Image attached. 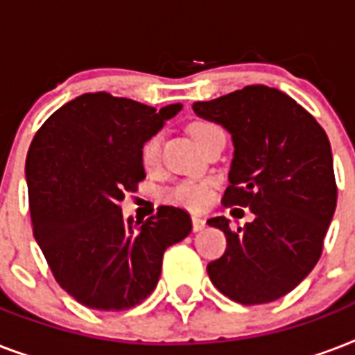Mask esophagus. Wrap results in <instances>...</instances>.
Wrapping results in <instances>:
<instances>
[{
	"label": "esophagus",
	"instance_id": "obj_1",
	"mask_svg": "<svg viewBox=\"0 0 355 355\" xmlns=\"http://www.w3.org/2000/svg\"><path fill=\"white\" fill-rule=\"evenodd\" d=\"M191 225H193V232H200L206 227V219H202L199 216H193L191 217Z\"/></svg>",
	"mask_w": 355,
	"mask_h": 355
}]
</instances>
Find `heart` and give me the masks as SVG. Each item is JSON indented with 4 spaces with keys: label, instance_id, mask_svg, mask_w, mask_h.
<instances>
[{
    "label": "heart",
    "instance_id": "heart-1",
    "mask_svg": "<svg viewBox=\"0 0 355 355\" xmlns=\"http://www.w3.org/2000/svg\"><path fill=\"white\" fill-rule=\"evenodd\" d=\"M189 132L195 138V141L202 147L206 139L211 138L216 132H223L221 127H217L211 121H193L189 125ZM160 134H153L145 139L139 150V158L145 169H155L160 162ZM211 184L208 180H182V182L173 184L167 188L162 197L171 202V205L184 206L189 210H200L205 208L211 199Z\"/></svg>",
    "mask_w": 355,
    "mask_h": 355
}]
</instances>
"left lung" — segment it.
<instances>
[{"label": "left lung", "mask_w": 355, "mask_h": 355, "mask_svg": "<svg viewBox=\"0 0 355 355\" xmlns=\"http://www.w3.org/2000/svg\"><path fill=\"white\" fill-rule=\"evenodd\" d=\"M193 110L232 134L223 205L254 214L243 228L223 216L208 219L227 236V250L208 263V276L234 302H272L293 291L322 254L337 205L328 136L295 99L263 85L193 103Z\"/></svg>", "instance_id": "obj_1"}]
</instances>
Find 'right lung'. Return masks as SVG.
Here are the masks:
<instances>
[{"instance_id": "1", "label": "right lung", "mask_w": 355, "mask_h": 355, "mask_svg": "<svg viewBox=\"0 0 355 355\" xmlns=\"http://www.w3.org/2000/svg\"><path fill=\"white\" fill-rule=\"evenodd\" d=\"M182 105L156 110L107 92L83 94L53 112L27 153L33 234L55 280L79 304L123 311L155 291L167 247L191 232L182 208L125 219L121 200L145 178L149 136Z\"/></svg>"}]
</instances>
